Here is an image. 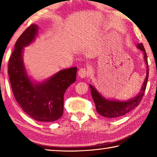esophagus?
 <instances>
[{
	"label": "esophagus",
	"instance_id": "obj_1",
	"mask_svg": "<svg viewBox=\"0 0 157 157\" xmlns=\"http://www.w3.org/2000/svg\"><path fill=\"white\" fill-rule=\"evenodd\" d=\"M88 72H87V70L86 68H81L79 69L78 71V76L80 78H84L87 75Z\"/></svg>",
	"mask_w": 157,
	"mask_h": 157
}]
</instances>
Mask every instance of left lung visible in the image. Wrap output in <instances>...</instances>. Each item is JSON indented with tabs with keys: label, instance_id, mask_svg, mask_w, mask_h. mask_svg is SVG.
<instances>
[{
	"label": "left lung",
	"instance_id": "1",
	"mask_svg": "<svg viewBox=\"0 0 157 157\" xmlns=\"http://www.w3.org/2000/svg\"><path fill=\"white\" fill-rule=\"evenodd\" d=\"M137 48L143 52V56H144V60L146 64V77L139 92L136 95L127 101L107 99L103 97L93 85L89 84L93 100L94 101L95 107H96V111L100 115L109 118L122 116L136 108L141 101L143 96L144 95L146 86H147L149 75V67L147 54H146L145 50L143 44L141 43L137 44Z\"/></svg>",
	"mask_w": 157,
	"mask_h": 157
}]
</instances>
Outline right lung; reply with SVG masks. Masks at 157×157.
<instances>
[{"label": "right lung", "instance_id": "add662e5", "mask_svg": "<svg viewBox=\"0 0 157 157\" xmlns=\"http://www.w3.org/2000/svg\"><path fill=\"white\" fill-rule=\"evenodd\" d=\"M39 26L33 24L18 39L10 58L8 74L17 102L24 112L34 120L53 122L63 112V95L68 87L75 82L78 68L59 71L39 82L28 75L23 62L24 48L35 40Z\"/></svg>", "mask_w": 157, "mask_h": 157}]
</instances>
